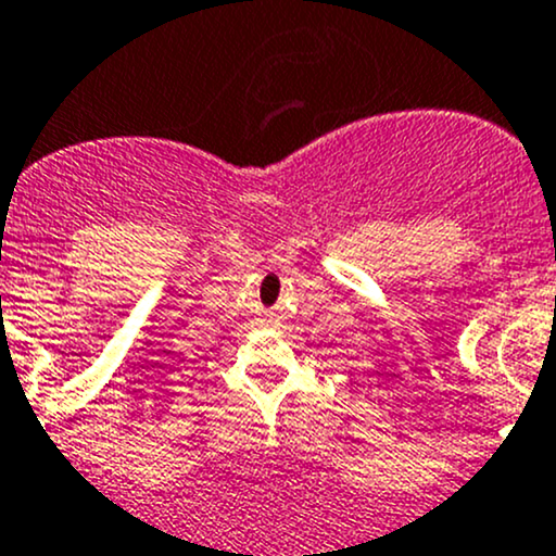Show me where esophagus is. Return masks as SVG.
<instances>
[{
	"instance_id": "1",
	"label": "esophagus",
	"mask_w": 556,
	"mask_h": 556,
	"mask_svg": "<svg viewBox=\"0 0 556 556\" xmlns=\"http://www.w3.org/2000/svg\"><path fill=\"white\" fill-rule=\"evenodd\" d=\"M271 327H279V325H277V321H271Z\"/></svg>"
}]
</instances>
